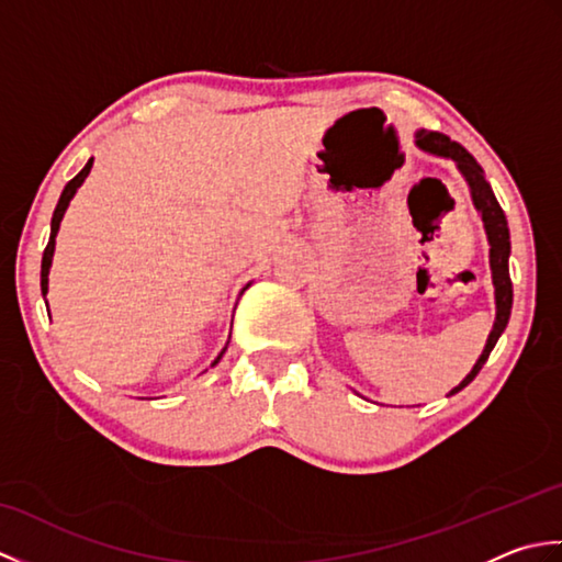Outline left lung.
I'll return each mask as SVG.
<instances>
[{"instance_id": "1", "label": "left lung", "mask_w": 562, "mask_h": 562, "mask_svg": "<svg viewBox=\"0 0 562 562\" xmlns=\"http://www.w3.org/2000/svg\"><path fill=\"white\" fill-rule=\"evenodd\" d=\"M415 147L432 154V157L439 159H449L457 164L459 173L463 176V181L469 183L471 190V200L473 207L479 210L481 220H483V229L487 236V246H491V272H493V288H495V324L491 336L485 340V348L481 352L479 360H475L473 369L469 374L463 376V381L459 386H453L449 391V396L459 393L461 389H465L475 379V374L481 372L483 364L491 357L495 342L503 336L507 328V321L512 314V280H509V226H507V217L503 207L493 193L491 183L485 181V171L481 169V164L475 161L469 151H465L459 142L449 139L447 135L441 133H427V130H415Z\"/></svg>"}]
</instances>
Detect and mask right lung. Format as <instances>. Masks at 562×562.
Here are the masks:
<instances>
[{
    "mask_svg": "<svg viewBox=\"0 0 562 562\" xmlns=\"http://www.w3.org/2000/svg\"><path fill=\"white\" fill-rule=\"evenodd\" d=\"M91 166H93V159H89L87 161V166H83V169L71 178V181L65 186V190H63V195H59V200H57V207H55V212H53V222H50V241H47V246H45V250H43V262H41V292H43V300H45V294H47V274H50V266H53V256H55V238H57V232H59V222H63V217H65V212H67V207H69V202H71V198L77 195V190H79V186L87 181V176H89V171H91ZM248 288V284H246ZM244 288V290H246ZM229 345V342H226ZM226 352V348L217 355V360L212 362V367L217 364L220 360H222V355Z\"/></svg>",
    "mask_w": 562,
    "mask_h": 562,
    "instance_id": "obj_1",
    "label": "right lung"
}]
</instances>
